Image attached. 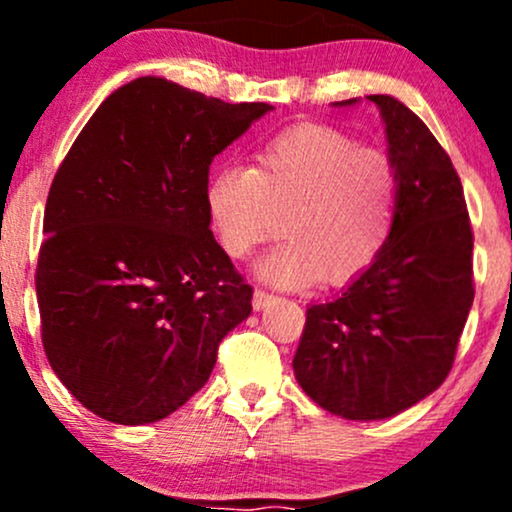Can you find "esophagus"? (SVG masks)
<instances>
[{
	"mask_svg": "<svg viewBox=\"0 0 512 512\" xmlns=\"http://www.w3.org/2000/svg\"><path fill=\"white\" fill-rule=\"evenodd\" d=\"M274 301H276L274 293H267V291H262V289H257L255 293H252V308H255V310L269 308V305H272Z\"/></svg>",
	"mask_w": 512,
	"mask_h": 512,
	"instance_id": "1",
	"label": "esophagus"
}]
</instances>
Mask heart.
I'll return each instance as SVG.
<instances>
[{
    "label": "heart",
    "instance_id": "obj_1",
    "mask_svg": "<svg viewBox=\"0 0 512 512\" xmlns=\"http://www.w3.org/2000/svg\"><path fill=\"white\" fill-rule=\"evenodd\" d=\"M397 197L395 163L383 151L334 127L303 125L264 144L252 168L214 170L204 204L216 240L236 260L274 238L281 216L289 240L257 262V274L305 286L366 272L395 228Z\"/></svg>",
    "mask_w": 512,
    "mask_h": 512
}]
</instances>
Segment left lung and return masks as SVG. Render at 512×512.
Here are the masks:
<instances>
[{
	"instance_id": "obj_1",
	"label": "left lung",
	"mask_w": 512,
	"mask_h": 512,
	"mask_svg": "<svg viewBox=\"0 0 512 512\" xmlns=\"http://www.w3.org/2000/svg\"><path fill=\"white\" fill-rule=\"evenodd\" d=\"M368 101L397 170L395 228L334 301L310 305L293 356L305 395L351 421L387 419L438 390L474 301L472 223L450 156L397 98Z\"/></svg>"
}]
</instances>
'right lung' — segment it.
Instances as JSON below:
<instances>
[{
	"label": "right lung",
	"instance_id": "add662e5",
	"mask_svg": "<svg viewBox=\"0 0 512 512\" xmlns=\"http://www.w3.org/2000/svg\"><path fill=\"white\" fill-rule=\"evenodd\" d=\"M161 76L120 86L64 156L35 269L52 370L122 426L166 419L202 390L252 286L209 228L216 154L269 113Z\"/></svg>",
	"mask_w": 512,
	"mask_h": 512
}]
</instances>
